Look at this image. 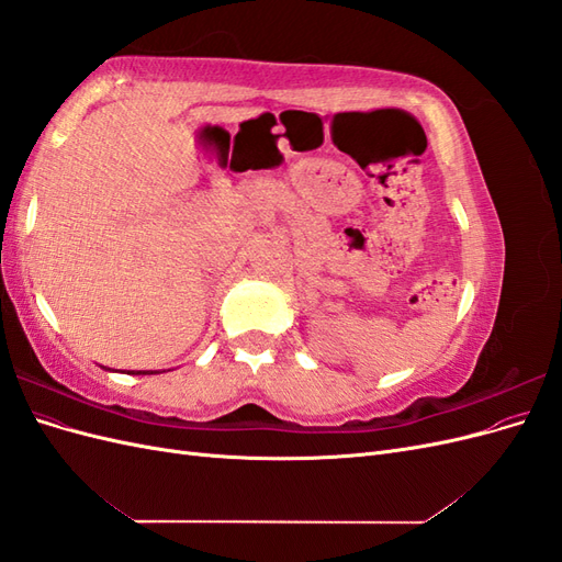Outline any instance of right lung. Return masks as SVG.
Segmentation results:
<instances>
[{"label": "right lung", "mask_w": 562, "mask_h": 562, "mask_svg": "<svg viewBox=\"0 0 562 562\" xmlns=\"http://www.w3.org/2000/svg\"><path fill=\"white\" fill-rule=\"evenodd\" d=\"M131 372H133V375H151L155 370H131Z\"/></svg>", "instance_id": "obj_1"}]
</instances>
